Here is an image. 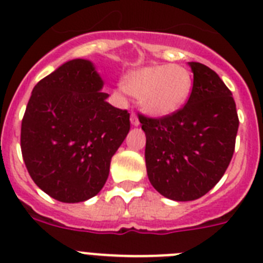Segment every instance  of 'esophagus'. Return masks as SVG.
<instances>
[{"mask_svg": "<svg viewBox=\"0 0 263 263\" xmlns=\"http://www.w3.org/2000/svg\"><path fill=\"white\" fill-rule=\"evenodd\" d=\"M130 122H132V125H133V126H138L139 125V120H138V117H137L136 113H132V115H130Z\"/></svg>", "mask_w": 263, "mask_h": 263, "instance_id": "esophagus-1", "label": "esophagus"}]
</instances>
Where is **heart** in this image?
<instances>
[{"label":"heart","mask_w":263,"mask_h":263,"mask_svg":"<svg viewBox=\"0 0 263 263\" xmlns=\"http://www.w3.org/2000/svg\"><path fill=\"white\" fill-rule=\"evenodd\" d=\"M124 89L139 99L141 108L154 118H164L178 113L192 92L191 72L174 64L146 66L127 72Z\"/></svg>","instance_id":"1"}]
</instances>
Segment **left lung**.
Here are the masks:
<instances>
[{
  "label": "left lung",
  "mask_w": 263,
  "mask_h": 263,
  "mask_svg": "<svg viewBox=\"0 0 263 263\" xmlns=\"http://www.w3.org/2000/svg\"><path fill=\"white\" fill-rule=\"evenodd\" d=\"M187 104L164 118L141 116L148 180L167 199L196 200L212 190L234 153L238 116L232 92L210 67L190 62Z\"/></svg>",
  "instance_id": "1"
}]
</instances>
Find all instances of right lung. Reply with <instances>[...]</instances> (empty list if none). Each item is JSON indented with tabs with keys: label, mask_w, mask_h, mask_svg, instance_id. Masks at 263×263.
Returning a JSON list of instances; mask_svg holds the SVG:
<instances>
[{
	"label": "right lung",
	"mask_w": 263,
	"mask_h": 263,
	"mask_svg": "<svg viewBox=\"0 0 263 263\" xmlns=\"http://www.w3.org/2000/svg\"><path fill=\"white\" fill-rule=\"evenodd\" d=\"M104 81L87 59L66 62L31 92L21 127L30 176L62 203L96 196L111 157L130 130V115L106 103Z\"/></svg>",
	"instance_id": "add662e5"
}]
</instances>
